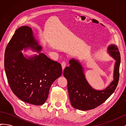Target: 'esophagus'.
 Masks as SVG:
<instances>
[{"label":"esophagus","mask_w":126,"mask_h":126,"mask_svg":"<svg viewBox=\"0 0 126 126\" xmlns=\"http://www.w3.org/2000/svg\"><path fill=\"white\" fill-rule=\"evenodd\" d=\"M66 65V63L65 62H63L62 63V68H63V69H64Z\"/></svg>","instance_id":"34e87169"}]
</instances>
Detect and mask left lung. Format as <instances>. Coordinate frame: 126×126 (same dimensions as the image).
Segmentation results:
<instances>
[{
	"instance_id": "8db88e82",
	"label": "left lung",
	"mask_w": 126,
	"mask_h": 126,
	"mask_svg": "<svg viewBox=\"0 0 126 126\" xmlns=\"http://www.w3.org/2000/svg\"><path fill=\"white\" fill-rule=\"evenodd\" d=\"M108 52L116 61L113 72V80L103 90L93 89L87 82L83 68L77 60L69 61V67H66L63 76L68 81L67 88L70 103L74 108L80 110L93 109L101 105L115 91L119 79L120 55L116 45H110Z\"/></svg>"
}]
</instances>
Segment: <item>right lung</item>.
Masks as SVG:
<instances>
[{
	"label": "right lung",
	"mask_w": 126,
	"mask_h": 126,
	"mask_svg": "<svg viewBox=\"0 0 126 126\" xmlns=\"http://www.w3.org/2000/svg\"><path fill=\"white\" fill-rule=\"evenodd\" d=\"M41 50L32 28L22 26L17 29L7 46L4 66L9 85L20 100L34 105H42L47 99L50 88L62 74L59 63L43 53L26 58L20 51L24 48Z\"/></svg>",
	"instance_id": "1"
}]
</instances>
